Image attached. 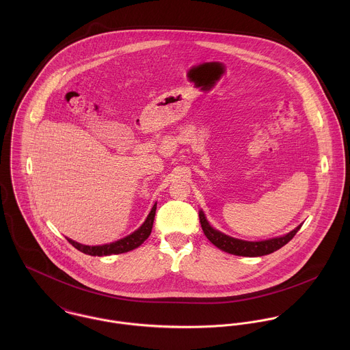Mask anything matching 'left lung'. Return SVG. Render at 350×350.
I'll use <instances>...</instances> for the list:
<instances>
[{"instance_id":"1","label":"left lung","mask_w":350,"mask_h":350,"mask_svg":"<svg viewBox=\"0 0 350 350\" xmlns=\"http://www.w3.org/2000/svg\"><path fill=\"white\" fill-rule=\"evenodd\" d=\"M200 221L202 230L211 244H214L217 248H219L224 252H228L230 254L245 256V257H258V256L269 254L275 250H280L288 241L293 240V237L297 234V232L301 226V224H300L290 233L279 236V237H273V239H268V240H262V241H245V240L230 237V236L214 229L208 224V221L202 210H200Z\"/></svg>"}]
</instances>
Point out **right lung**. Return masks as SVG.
I'll return each mask as SVG.
<instances>
[{"instance_id": "right-lung-1", "label": "right lung", "mask_w": 350, "mask_h": 350, "mask_svg": "<svg viewBox=\"0 0 350 350\" xmlns=\"http://www.w3.org/2000/svg\"><path fill=\"white\" fill-rule=\"evenodd\" d=\"M156 204L154 203L150 208L148 217L146 218V221L143 222V225L135 230L133 233L128 234L126 237L117 240L114 243L110 244H105V245H83L79 244L68 237L67 241L78 250L90 254V256H110V254H118V253H125L129 250H136L137 247H140L148 237H150V232H152V226H153V219H154V213H156Z\"/></svg>"}]
</instances>
